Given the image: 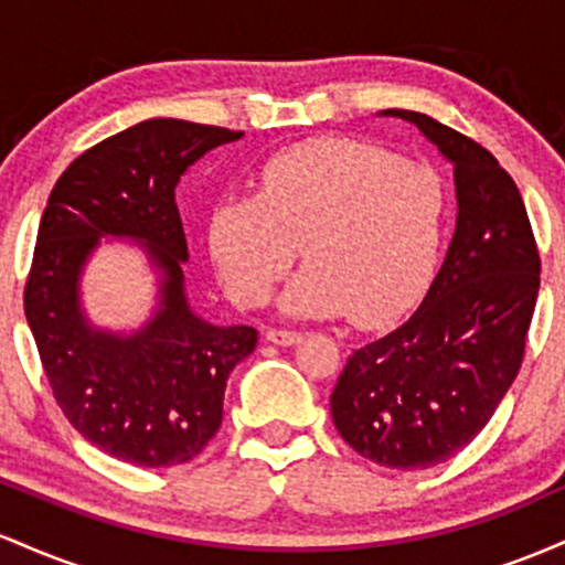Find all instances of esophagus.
I'll return each instance as SVG.
<instances>
[{"mask_svg":"<svg viewBox=\"0 0 565 565\" xmlns=\"http://www.w3.org/2000/svg\"><path fill=\"white\" fill-rule=\"evenodd\" d=\"M265 340L274 342V345H295V342L302 340V332H291V329H268L265 332Z\"/></svg>","mask_w":565,"mask_h":565,"instance_id":"34e87169","label":"esophagus"}]
</instances>
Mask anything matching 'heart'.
Wrapping results in <instances>:
<instances>
[{"label": "heart", "mask_w": 565, "mask_h": 565, "mask_svg": "<svg viewBox=\"0 0 565 565\" xmlns=\"http://www.w3.org/2000/svg\"><path fill=\"white\" fill-rule=\"evenodd\" d=\"M446 188L430 167L406 164L359 140H313L276 153L255 196H223L206 225L212 263L231 297L257 305L295 263L284 313L385 323L412 308L436 268Z\"/></svg>", "instance_id": "heart-1"}]
</instances>
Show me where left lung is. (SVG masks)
Returning a JSON list of instances; mask_svg holds the SVG:
<instances>
[{
    "instance_id": "left-lung-1",
    "label": "left lung",
    "mask_w": 565,
    "mask_h": 565,
    "mask_svg": "<svg viewBox=\"0 0 565 565\" xmlns=\"http://www.w3.org/2000/svg\"><path fill=\"white\" fill-rule=\"evenodd\" d=\"M454 167L457 225L412 319L353 350L332 391L350 449L393 470L446 462L483 430L521 369L540 295V252L499 161L427 114L387 108Z\"/></svg>"
}]
</instances>
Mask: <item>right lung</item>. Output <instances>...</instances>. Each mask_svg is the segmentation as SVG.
Returning a JSON list of instances; mask_svg holds the SVG:
<instances>
[{
	"instance_id": "obj_1",
	"label": "right lung",
	"mask_w": 565,
	"mask_h": 565,
	"mask_svg": "<svg viewBox=\"0 0 565 565\" xmlns=\"http://www.w3.org/2000/svg\"><path fill=\"white\" fill-rule=\"evenodd\" d=\"M244 132L148 119L97 142L57 178L39 223L25 319L57 406L89 444L138 468L193 459L223 423L233 366L252 327H215L185 295L188 244L174 188L191 164ZM100 237H127L160 270L152 319L129 335L89 324L83 265Z\"/></svg>"
}]
</instances>
